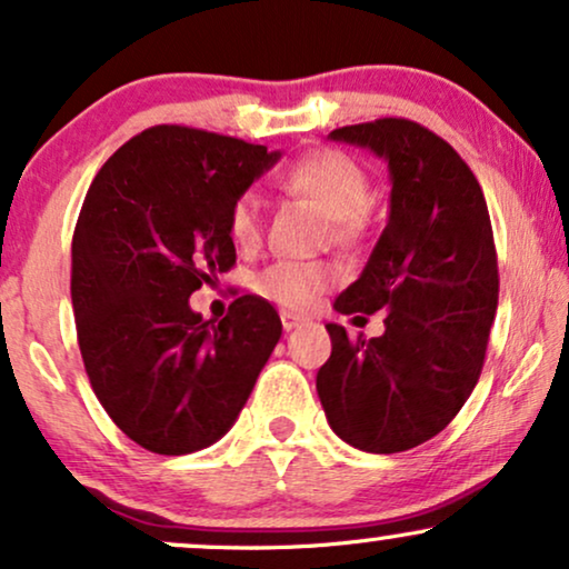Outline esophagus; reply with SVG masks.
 Here are the masks:
<instances>
[{"label":"esophagus","mask_w":569,"mask_h":569,"mask_svg":"<svg viewBox=\"0 0 569 569\" xmlns=\"http://www.w3.org/2000/svg\"><path fill=\"white\" fill-rule=\"evenodd\" d=\"M280 322H283V330H293L297 326H301L305 322V318L297 312H280Z\"/></svg>","instance_id":"obj_1"}]
</instances>
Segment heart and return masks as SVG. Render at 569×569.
Here are the masks:
<instances>
[{
	"label": "heart",
	"instance_id": "heart-1",
	"mask_svg": "<svg viewBox=\"0 0 569 569\" xmlns=\"http://www.w3.org/2000/svg\"><path fill=\"white\" fill-rule=\"evenodd\" d=\"M280 183L299 197L312 199L333 218L338 239H357L365 228V210L370 204V178L362 164L336 149H315L301 154L280 172ZM264 231V212L260 193L243 191L233 199L228 212V233L241 251L260 247ZM341 270L333 262H293L270 264L254 280L260 297L278 307L312 309L328 289H333Z\"/></svg>",
	"mask_w": 569,
	"mask_h": 569
}]
</instances>
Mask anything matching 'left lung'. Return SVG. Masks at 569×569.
<instances>
[{
    "mask_svg": "<svg viewBox=\"0 0 569 569\" xmlns=\"http://www.w3.org/2000/svg\"><path fill=\"white\" fill-rule=\"evenodd\" d=\"M391 172V214L341 315L386 312V333L349 338L328 322L318 397L336 436L372 455L415 449L449 426L476 388L499 305L483 189L441 136L405 118L330 131ZM359 318V315H357Z\"/></svg>",
    "mask_w": 569,
    "mask_h": 569,
    "instance_id": "8db88e82",
    "label": "left lung"
}]
</instances>
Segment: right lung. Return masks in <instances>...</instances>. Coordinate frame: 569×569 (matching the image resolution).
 <instances>
[{"label":"right lung","instance_id":"1","mask_svg":"<svg viewBox=\"0 0 569 569\" xmlns=\"http://www.w3.org/2000/svg\"><path fill=\"white\" fill-rule=\"evenodd\" d=\"M280 152L189 126H154L102 164L73 233L78 347L99 405L154 455L228 433L280 338L276 307L239 297L218 326L191 312L236 264L228 212Z\"/></svg>","mask_w":569,"mask_h":569}]
</instances>
